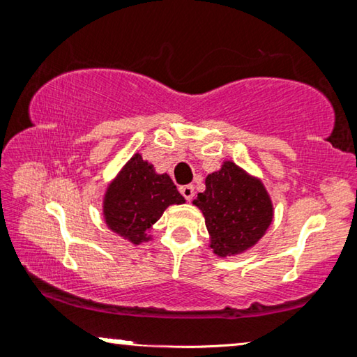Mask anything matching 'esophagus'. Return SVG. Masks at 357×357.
<instances>
[{
  "label": "esophagus",
  "mask_w": 357,
  "mask_h": 357,
  "mask_svg": "<svg viewBox=\"0 0 357 357\" xmlns=\"http://www.w3.org/2000/svg\"><path fill=\"white\" fill-rule=\"evenodd\" d=\"M179 192L181 195H183L187 202H190L193 195H195V190H193V185L192 184H187V185H181L179 187Z\"/></svg>",
  "instance_id": "1"
}]
</instances>
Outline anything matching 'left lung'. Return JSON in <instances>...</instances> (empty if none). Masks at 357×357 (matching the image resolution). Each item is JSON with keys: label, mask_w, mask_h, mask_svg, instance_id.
<instances>
[{"label": "left lung", "mask_w": 357, "mask_h": 357, "mask_svg": "<svg viewBox=\"0 0 357 357\" xmlns=\"http://www.w3.org/2000/svg\"><path fill=\"white\" fill-rule=\"evenodd\" d=\"M202 209L211 247L220 257L236 255L259 241L273 222V204L258 179L233 162L206 178V190L193 202Z\"/></svg>", "instance_id": "8db88e82"}]
</instances>
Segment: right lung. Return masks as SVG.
<instances>
[{
	"label": "right lung",
	"mask_w": 357,
	"mask_h": 357,
	"mask_svg": "<svg viewBox=\"0 0 357 357\" xmlns=\"http://www.w3.org/2000/svg\"><path fill=\"white\" fill-rule=\"evenodd\" d=\"M184 203L168 174H155L153 165L135 154L108 187L104 200L105 222L130 243L146 241V231L170 204Z\"/></svg>",
	"instance_id": "right-lung-1"
}]
</instances>
